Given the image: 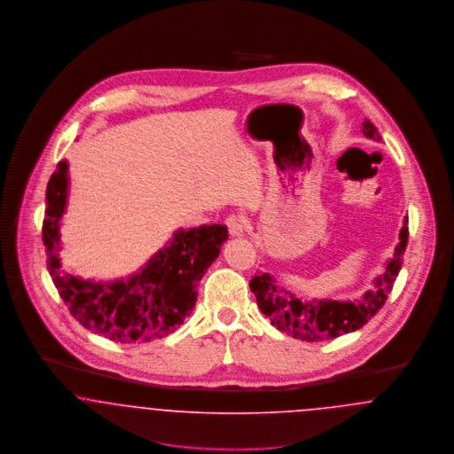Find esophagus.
Wrapping results in <instances>:
<instances>
[{
    "label": "esophagus",
    "mask_w": 454,
    "mask_h": 454,
    "mask_svg": "<svg viewBox=\"0 0 454 454\" xmlns=\"http://www.w3.org/2000/svg\"><path fill=\"white\" fill-rule=\"evenodd\" d=\"M226 226H228V231H230L231 237H243L245 235V228L247 226H245V221H243L241 216H237V215L228 216Z\"/></svg>",
    "instance_id": "esophagus-1"
}]
</instances>
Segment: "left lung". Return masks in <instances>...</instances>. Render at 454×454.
Instances as JSON below:
<instances>
[{"label":"left lung","instance_id":"left-lung-1","mask_svg":"<svg viewBox=\"0 0 454 454\" xmlns=\"http://www.w3.org/2000/svg\"><path fill=\"white\" fill-rule=\"evenodd\" d=\"M363 132L367 137L380 141L378 130L367 119L363 122ZM407 241L409 217H405L403 228L400 230V243L385 269V274L376 279V287L367 291L364 298L357 301H301L276 286L269 274L262 272L250 279V289L257 298L260 311L278 330L306 342L330 340L361 328L385 306L393 289V282L402 269Z\"/></svg>","mask_w":454,"mask_h":454}]
</instances>
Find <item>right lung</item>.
Wrapping results in <instances>:
<instances>
[{"label": "right lung", "mask_w": 454, "mask_h": 454, "mask_svg": "<svg viewBox=\"0 0 454 454\" xmlns=\"http://www.w3.org/2000/svg\"><path fill=\"white\" fill-rule=\"evenodd\" d=\"M67 163L59 161L45 192L43 241L47 269L69 313L112 342L145 344L173 333L197 301V284L228 238L223 224L180 230L168 247L129 281L93 284L73 278L59 263V219L65 213Z\"/></svg>", "instance_id": "add662e5"}]
</instances>
